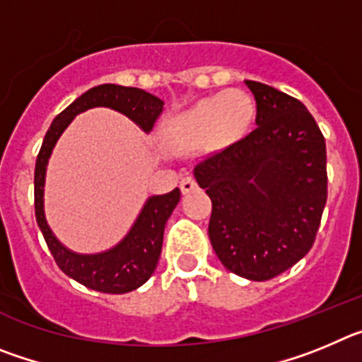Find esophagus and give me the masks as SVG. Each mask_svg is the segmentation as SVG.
<instances>
[{"label": "esophagus", "mask_w": 362, "mask_h": 362, "mask_svg": "<svg viewBox=\"0 0 362 362\" xmlns=\"http://www.w3.org/2000/svg\"><path fill=\"white\" fill-rule=\"evenodd\" d=\"M179 188H181V192H183V194H190V192H194L197 188L196 179L192 177V175H187V177L181 179V183H179Z\"/></svg>", "instance_id": "obj_1"}]
</instances>
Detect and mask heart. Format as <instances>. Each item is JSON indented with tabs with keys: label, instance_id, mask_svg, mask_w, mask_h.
I'll use <instances>...</instances> for the list:
<instances>
[{
	"label": "heart",
	"instance_id": "heart-1",
	"mask_svg": "<svg viewBox=\"0 0 362 362\" xmlns=\"http://www.w3.org/2000/svg\"><path fill=\"white\" fill-rule=\"evenodd\" d=\"M254 117V105L243 92H223L197 101L166 127L165 145L172 152H190L206 141L241 137Z\"/></svg>",
	"mask_w": 362,
	"mask_h": 362
}]
</instances>
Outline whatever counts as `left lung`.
<instances>
[{
	"label": "left lung",
	"instance_id": "obj_1",
	"mask_svg": "<svg viewBox=\"0 0 362 362\" xmlns=\"http://www.w3.org/2000/svg\"><path fill=\"white\" fill-rule=\"evenodd\" d=\"M255 99L254 132L194 168L212 199L209 235L219 261L268 281L305 257L326 204V145L299 99L245 81Z\"/></svg>",
	"mask_w": 362,
	"mask_h": 362
}]
</instances>
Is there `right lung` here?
Returning a JSON list of instances; mask_svg holds the SVG:
<instances>
[{
	"label": "right lung",
	"instance_id": "obj_1",
	"mask_svg": "<svg viewBox=\"0 0 362 362\" xmlns=\"http://www.w3.org/2000/svg\"><path fill=\"white\" fill-rule=\"evenodd\" d=\"M163 105L165 103L158 95L148 94L141 88L112 83L98 85L79 95L62 114H57L45 134L34 172V206L37 226L57 267L86 288L103 293H127L139 288L150 279L161 255L166 221L181 199V190L174 188L163 196L148 197L137 219L134 221L132 228L116 246L99 254H78L62 245L45 217V175L50 153L74 117L88 108L107 107L121 112L148 134L163 112Z\"/></svg>",
	"mask_w": 362,
	"mask_h": 362
}]
</instances>
